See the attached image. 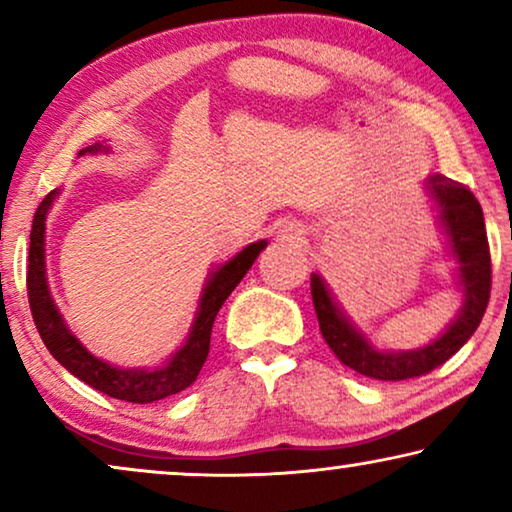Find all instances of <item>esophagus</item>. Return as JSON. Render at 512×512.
Segmentation results:
<instances>
[{"label":"esophagus","instance_id":"1","mask_svg":"<svg viewBox=\"0 0 512 512\" xmlns=\"http://www.w3.org/2000/svg\"><path fill=\"white\" fill-rule=\"evenodd\" d=\"M298 235H300V230H298L296 226H286V228L282 230L284 240H298Z\"/></svg>","mask_w":512,"mask_h":512}]
</instances>
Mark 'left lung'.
Returning a JSON list of instances; mask_svg holds the SVG:
<instances>
[{
    "instance_id": "1",
    "label": "left lung",
    "mask_w": 512,
    "mask_h": 512,
    "mask_svg": "<svg viewBox=\"0 0 512 512\" xmlns=\"http://www.w3.org/2000/svg\"><path fill=\"white\" fill-rule=\"evenodd\" d=\"M429 188L438 202L440 219H443L452 251L459 261V284L464 286L466 296L464 310H461L457 321L436 342L417 349V352H377L338 312L321 277H310L314 312H317L326 345L333 349L345 366L366 377H373V380L401 382L443 366L452 354H457L466 345V340L480 326L482 314H485L489 303V293H492V256H489L485 216H482L478 198L468 186L440 177V174H433L429 179Z\"/></svg>"
}]
</instances>
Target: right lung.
<instances>
[{
	"label": "right lung",
	"mask_w": 512,
	"mask_h": 512,
	"mask_svg": "<svg viewBox=\"0 0 512 512\" xmlns=\"http://www.w3.org/2000/svg\"><path fill=\"white\" fill-rule=\"evenodd\" d=\"M107 151L104 144L86 146L83 153H100ZM55 195L58 191H51L41 200L37 207V214L32 219V233H30V256H27V300H30V310L34 326L44 340L48 352L65 366L69 373L79 377L90 387L102 391L111 398L128 403H153L160 398H167L172 394H179L186 387L198 380L202 363L207 361L209 354V340H212V326L216 314H219L221 305L233 293V289L240 284V279L247 275V270L254 265L256 256L261 254L268 242H254L247 249H242L233 261H228L223 268L214 272L209 279L205 296H202L198 319H195L193 331L188 335L186 345L172 356V361L160 370H121L111 368L109 363L95 359L81 347V342L67 331L62 324V317L55 310L51 293H48L46 284V270H44V226L46 214L51 209Z\"/></svg>",
	"instance_id": "obj_1"
}]
</instances>
